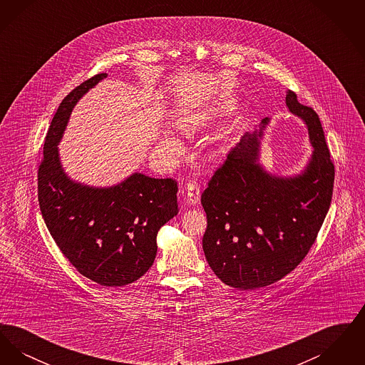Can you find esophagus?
Instances as JSON below:
<instances>
[{
  "instance_id": "34e87169",
  "label": "esophagus",
  "mask_w": 365,
  "mask_h": 365,
  "mask_svg": "<svg viewBox=\"0 0 365 365\" xmlns=\"http://www.w3.org/2000/svg\"><path fill=\"white\" fill-rule=\"evenodd\" d=\"M185 198H186V202L190 207L198 205V202L201 200V190H200V186L195 182L186 183V186H185Z\"/></svg>"
}]
</instances>
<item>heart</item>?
Returning <instances> with one entry per match:
<instances>
[{"label": "heart", "mask_w": 365, "mask_h": 365, "mask_svg": "<svg viewBox=\"0 0 365 365\" xmlns=\"http://www.w3.org/2000/svg\"><path fill=\"white\" fill-rule=\"evenodd\" d=\"M212 112L213 110L208 108H200L190 112H183L175 118V127L183 135L191 137L197 134L207 124V120L212 115ZM158 148L161 149V152H164L165 156L168 157H176L182 150V145L170 137H164L161 139V142L158 143Z\"/></svg>", "instance_id": "obj_1"}]
</instances>
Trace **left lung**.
<instances>
[{
    "label": "left lung",
    "mask_w": 365,
    "mask_h": 365,
    "mask_svg": "<svg viewBox=\"0 0 365 365\" xmlns=\"http://www.w3.org/2000/svg\"><path fill=\"white\" fill-rule=\"evenodd\" d=\"M290 113L307 125L312 153L293 175L261 163V140L271 122L245 133L216 171L201 204L208 226L202 238L209 267L227 286L255 290L278 282L307 256L329 212L334 164L322 123L312 108L286 93Z\"/></svg>",
    "instance_id": "left-lung-1"
}]
</instances>
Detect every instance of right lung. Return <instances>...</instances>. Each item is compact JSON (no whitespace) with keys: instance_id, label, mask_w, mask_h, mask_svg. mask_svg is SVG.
<instances>
[{"instance_id":"right-lung-1","label":"right lung","mask_w":365,"mask_h":365,"mask_svg":"<svg viewBox=\"0 0 365 365\" xmlns=\"http://www.w3.org/2000/svg\"><path fill=\"white\" fill-rule=\"evenodd\" d=\"M108 73L73 88L61 101L43 145L38 201L51 235L87 279L109 287L135 282L153 265L157 232L178 215L173 179L133 173L112 186H90L66 173L58 143L75 105Z\"/></svg>"}]
</instances>
